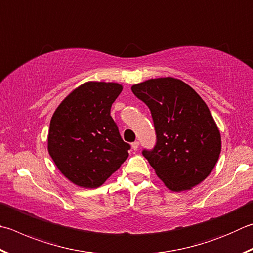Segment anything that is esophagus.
Returning a JSON list of instances; mask_svg holds the SVG:
<instances>
[{"mask_svg": "<svg viewBox=\"0 0 253 253\" xmlns=\"http://www.w3.org/2000/svg\"><path fill=\"white\" fill-rule=\"evenodd\" d=\"M131 147H132V149L134 150H137L138 149V147H139V141H134L131 144Z\"/></svg>", "mask_w": 253, "mask_h": 253, "instance_id": "esophagus-1", "label": "esophagus"}]
</instances>
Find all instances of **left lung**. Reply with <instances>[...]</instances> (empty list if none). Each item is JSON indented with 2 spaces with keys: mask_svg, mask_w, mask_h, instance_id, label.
<instances>
[{
  "mask_svg": "<svg viewBox=\"0 0 253 253\" xmlns=\"http://www.w3.org/2000/svg\"><path fill=\"white\" fill-rule=\"evenodd\" d=\"M131 90L151 113L156 145L142 155L167 188L191 189L212 171L221 151V137L203 98L173 77L148 80Z\"/></svg>",
  "mask_w": 253,
  "mask_h": 253,
  "instance_id": "left-lung-1",
  "label": "left lung"
}]
</instances>
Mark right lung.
<instances>
[{
  "instance_id": "add662e5",
  "label": "right lung",
  "mask_w": 253,
  "mask_h": 253,
  "mask_svg": "<svg viewBox=\"0 0 253 253\" xmlns=\"http://www.w3.org/2000/svg\"><path fill=\"white\" fill-rule=\"evenodd\" d=\"M117 83L87 82L59 104L50 119L47 148L64 176L83 188L102 186L128 157L111 116L122 93Z\"/></svg>"
}]
</instances>
